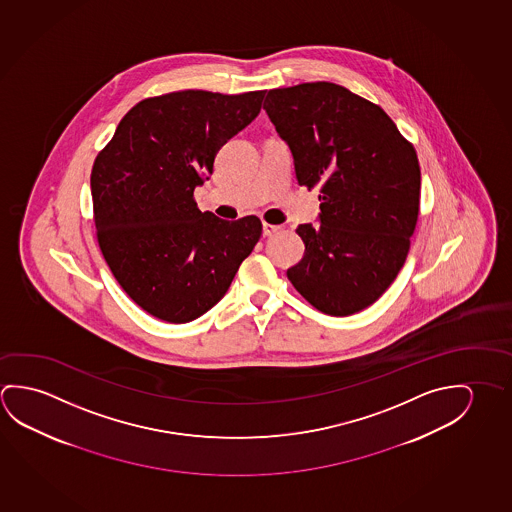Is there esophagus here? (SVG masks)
Wrapping results in <instances>:
<instances>
[{
	"instance_id": "34e87169",
	"label": "esophagus",
	"mask_w": 512,
	"mask_h": 512,
	"mask_svg": "<svg viewBox=\"0 0 512 512\" xmlns=\"http://www.w3.org/2000/svg\"><path fill=\"white\" fill-rule=\"evenodd\" d=\"M279 229H281V226H274V224H267V222H263V235L265 236L276 235Z\"/></svg>"
}]
</instances>
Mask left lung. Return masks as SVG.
Masks as SVG:
<instances>
[{"label": "left lung", "mask_w": 512, "mask_h": 512, "mask_svg": "<svg viewBox=\"0 0 512 512\" xmlns=\"http://www.w3.org/2000/svg\"><path fill=\"white\" fill-rule=\"evenodd\" d=\"M299 185H320V226L301 224L302 260L286 276L318 311L354 315L395 281L420 210V163L381 106L329 82L268 90Z\"/></svg>", "instance_id": "obj_1"}]
</instances>
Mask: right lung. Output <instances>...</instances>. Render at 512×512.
I'll return each mask as SVG.
<instances>
[{
    "label": "right lung",
    "instance_id": "add662e5",
    "mask_svg": "<svg viewBox=\"0 0 512 512\" xmlns=\"http://www.w3.org/2000/svg\"><path fill=\"white\" fill-rule=\"evenodd\" d=\"M265 90H179L122 117L90 174L99 249L122 290L149 315L187 324L228 292L261 236L258 217L201 211L194 190L220 147L260 114Z\"/></svg>",
    "mask_w": 512,
    "mask_h": 512
}]
</instances>
